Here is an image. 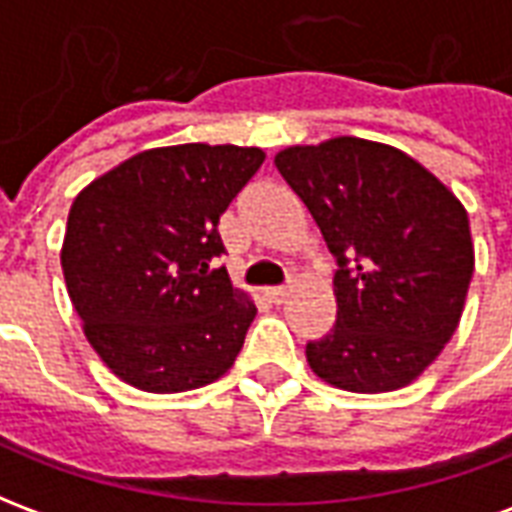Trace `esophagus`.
I'll return each mask as SVG.
<instances>
[{"label":"esophagus","mask_w":512,"mask_h":512,"mask_svg":"<svg viewBox=\"0 0 512 512\" xmlns=\"http://www.w3.org/2000/svg\"><path fill=\"white\" fill-rule=\"evenodd\" d=\"M288 293H290L288 285H277V288H268V296L277 301V304H279V301H285V296H288Z\"/></svg>","instance_id":"obj_1"}]
</instances>
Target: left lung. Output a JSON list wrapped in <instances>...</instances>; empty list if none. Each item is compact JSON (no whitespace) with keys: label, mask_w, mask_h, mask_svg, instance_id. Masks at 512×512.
Masks as SVG:
<instances>
[{"label":"left lung","mask_w":512,"mask_h":512,"mask_svg":"<svg viewBox=\"0 0 512 512\" xmlns=\"http://www.w3.org/2000/svg\"><path fill=\"white\" fill-rule=\"evenodd\" d=\"M274 164L337 257V323L307 343L312 373L348 392H392L441 354L474 271L469 216L403 150L359 136L279 150Z\"/></svg>","instance_id":"left-lung-1"}]
</instances>
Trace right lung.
I'll return each mask as SVG.
<instances>
[{
    "mask_svg": "<svg viewBox=\"0 0 512 512\" xmlns=\"http://www.w3.org/2000/svg\"><path fill=\"white\" fill-rule=\"evenodd\" d=\"M266 153L172 145L136 153L79 191L62 274L104 365L142 392H186L222 378L255 321V301L224 268L219 216Z\"/></svg>",
    "mask_w": 512,
    "mask_h": 512,
    "instance_id": "right-lung-1",
    "label": "right lung"
}]
</instances>
